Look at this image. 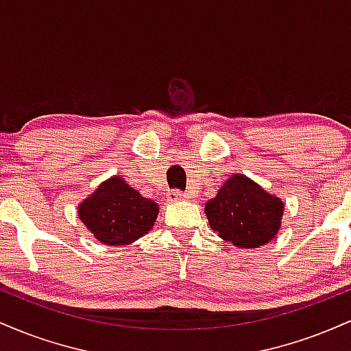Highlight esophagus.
Masks as SVG:
<instances>
[{
    "label": "esophagus",
    "mask_w": 351,
    "mask_h": 351,
    "mask_svg": "<svg viewBox=\"0 0 351 351\" xmlns=\"http://www.w3.org/2000/svg\"><path fill=\"white\" fill-rule=\"evenodd\" d=\"M167 198H168V201H171V203H175V201L188 199V195L183 191H178V189H171V191H168Z\"/></svg>",
    "instance_id": "obj_1"
}]
</instances>
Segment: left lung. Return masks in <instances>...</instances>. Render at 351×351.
Segmentation results:
<instances>
[{"label":"left lung","instance_id":"8db88e82","mask_svg":"<svg viewBox=\"0 0 351 351\" xmlns=\"http://www.w3.org/2000/svg\"><path fill=\"white\" fill-rule=\"evenodd\" d=\"M209 226L236 247H259L276 237L284 203L244 175H232L204 208Z\"/></svg>","mask_w":351,"mask_h":351}]
</instances>
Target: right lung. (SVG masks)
Returning <instances> with one entry per match:
<instances>
[{"instance_id":"obj_1","label":"right lung","mask_w":351,"mask_h":351,"mask_svg":"<svg viewBox=\"0 0 351 351\" xmlns=\"http://www.w3.org/2000/svg\"><path fill=\"white\" fill-rule=\"evenodd\" d=\"M158 204L143 198L122 176H112L79 204V217L95 239L107 245L130 244L147 234Z\"/></svg>"}]
</instances>
